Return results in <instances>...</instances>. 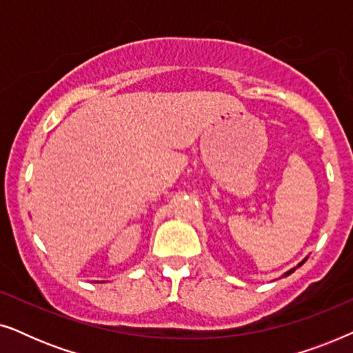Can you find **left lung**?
Listing matches in <instances>:
<instances>
[{"label": "left lung", "mask_w": 353, "mask_h": 353, "mask_svg": "<svg viewBox=\"0 0 353 353\" xmlns=\"http://www.w3.org/2000/svg\"><path fill=\"white\" fill-rule=\"evenodd\" d=\"M303 262H305V260H303ZM303 262H301V263H299V267H301V265H303ZM294 272H296V268L289 270V272H286V274H284V276H288V274H291V273H294Z\"/></svg>", "instance_id": "1"}]
</instances>
